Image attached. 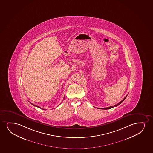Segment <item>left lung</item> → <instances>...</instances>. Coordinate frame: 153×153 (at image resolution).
<instances>
[{"mask_svg":"<svg viewBox=\"0 0 153 153\" xmlns=\"http://www.w3.org/2000/svg\"><path fill=\"white\" fill-rule=\"evenodd\" d=\"M127 97V96H126V97H125V98H124V99H123V100H122V101H120V102H119V103H118V104H116V105H114V106H110V107H106V108H101V109H110V108H113V107H116V106H118V105H119V104H120L121 103H122V102H123V101H124V100H125V99L126 98V97ZM99 108V109H100V108Z\"/></svg>","mask_w":153,"mask_h":153,"instance_id":"left-lung-1","label":"left lung"}]
</instances>
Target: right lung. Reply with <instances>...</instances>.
<instances>
[{"mask_svg":"<svg viewBox=\"0 0 153 153\" xmlns=\"http://www.w3.org/2000/svg\"><path fill=\"white\" fill-rule=\"evenodd\" d=\"M65 96L64 95V99H65ZM31 104H32V105H34V106H36V107H38V108H40V107H39V106H36V105H34V104H33L32 103ZM42 109H43V110H45V109H43V108H42Z\"/></svg>","mask_w":153,"mask_h":153,"instance_id":"add662e5","label":"right lung"}]
</instances>
